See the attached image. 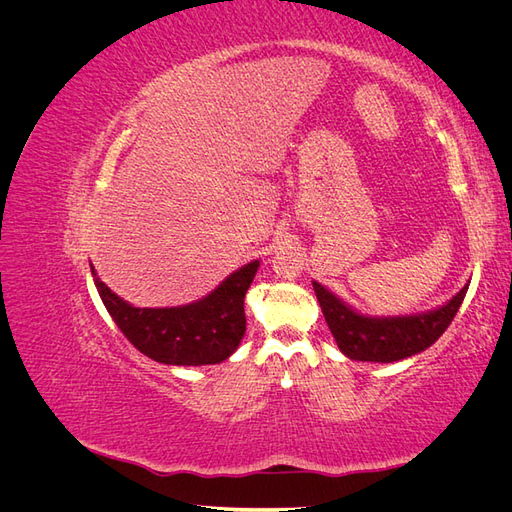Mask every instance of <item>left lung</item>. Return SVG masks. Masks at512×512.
Returning a JSON list of instances; mask_svg holds the SVG:
<instances>
[{
  "label": "left lung",
  "instance_id": "obj_1",
  "mask_svg": "<svg viewBox=\"0 0 512 512\" xmlns=\"http://www.w3.org/2000/svg\"><path fill=\"white\" fill-rule=\"evenodd\" d=\"M318 303L324 320L335 337V342L348 359L393 363L423 352L448 329L466 297L468 286H463L446 305L418 316L397 318H369L354 312L335 294L314 282Z\"/></svg>",
  "mask_w": 512,
  "mask_h": 512
}]
</instances>
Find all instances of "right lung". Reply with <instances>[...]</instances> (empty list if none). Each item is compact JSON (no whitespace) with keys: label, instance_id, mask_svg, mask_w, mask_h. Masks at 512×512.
I'll return each mask as SVG.
<instances>
[{"label":"right lung","instance_id":"obj_1","mask_svg":"<svg viewBox=\"0 0 512 512\" xmlns=\"http://www.w3.org/2000/svg\"><path fill=\"white\" fill-rule=\"evenodd\" d=\"M260 262L241 267L205 299L181 307H134L104 282L96 288L128 342L166 365H213L237 350L245 333V292ZM94 273V269H91Z\"/></svg>","mask_w":512,"mask_h":512}]
</instances>
